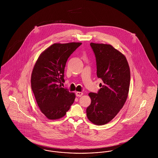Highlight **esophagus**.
I'll return each mask as SVG.
<instances>
[{
	"label": "esophagus",
	"mask_w": 158,
	"mask_h": 158,
	"mask_svg": "<svg viewBox=\"0 0 158 158\" xmlns=\"http://www.w3.org/2000/svg\"><path fill=\"white\" fill-rule=\"evenodd\" d=\"M83 93L81 92H76V95H77V97H81V96L83 95Z\"/></svg>",
	"instance_id": "obj_1"
}]
</instances>
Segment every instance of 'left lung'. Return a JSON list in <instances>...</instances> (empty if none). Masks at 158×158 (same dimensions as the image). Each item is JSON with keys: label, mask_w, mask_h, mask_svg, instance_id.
<instances>
[{"label": "left lung", "mask_w": 158, "mask_h": 158, "mask_svg": "<svg viewBox=\"0 0 158 158\" xmlns=\"http://www.w3.org/2000/svg\"><path fill=\"white\" fill-rule=\"evenodd\" d=\"M97 75L103 81L97 94L90 92L91 103L86 109L88 119L97 125L110 122L123 106L130 84V70L121 52L110 44L91 43Z\"/></svg>", "instance_id": "obj_1"}]
</instances>
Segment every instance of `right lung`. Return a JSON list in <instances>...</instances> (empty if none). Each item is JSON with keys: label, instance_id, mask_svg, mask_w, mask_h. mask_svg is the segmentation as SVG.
<instances>
[{"label": "right lung", "instance_id": "add662e5", "mask_svg": "<svg viewBox=\"0 0 158 158\" xmlns=\"http://www.w3.org/2000/svg\"><path fill=\"white\" fill-rule=\"evenodd\" d=\"M81 43H55L41 53L32 71L31 86L37 104L50 120L64 117L75 95L59 83L64 82V68L69 57Z\"/></svg>", "mask_w": 158, "mask_h": 158}]
</instances>
